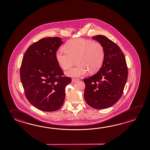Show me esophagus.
<instances>
[{"mask_svg":"<svg viewBox=\"0 0 150 150\" xmlns=\"http://www.w3.org/2000/svg\"><path fill=\"white\" fill-rule=\"evenodd\" d=\"M76 80H78V79H72V83H74L75 81H76Z\"/></svg>","mask_w":150,"mask_h":150,"instance_id":"1","label":"esophagus"}]
</instances>
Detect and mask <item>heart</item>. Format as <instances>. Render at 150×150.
Returning <instances> with one entry per match:
<instances>
[{
    "instance_id": "obj_1",
    "label": "heart",
    "mask_w": 150,
    "mask_h": 150,
    "mask_svg": "<svg viewBox=\"0 0 150 150\" xmlns=\"http://www.w3.org/2000/svg\"><path fill=\"white\" fill-rule=\"evenodd\" d=\"M55 57L63 69L71 67L76 60V67L65 74L71 77H79L88 71L93 74L99 70L105 58V49L101 44L83 38L72 39L59 48L55 53Z\"/></svg>"
}]
</instances>
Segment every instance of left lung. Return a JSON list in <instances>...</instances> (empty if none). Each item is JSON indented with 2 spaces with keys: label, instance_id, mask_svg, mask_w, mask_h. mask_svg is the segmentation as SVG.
<instances>
[{
  "label": "left lung",
  "instance_id": "obj_1",
  "mask_svg": "<svg viewBox=\"0 0 150 150\" xmlns=\"http://www.w3.org/2000/svg\"><path fill=\"white\" fill-rule=\"evenodd\" d=\"M105 49V58L99 71L83 79L84 98L93 108L102 109L115 105L121 98L127 81L125 54L114 42L103 35L92 37Z\"/></svg>",
  "mask_w": 150,
  "mask_h": 150
}]
</instances>
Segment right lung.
<instances>
[{
    "instance_id": "1",
    "label": "right lung",
    "mask_w": 150,
    "mask_h": 150,
    "mask_svg": "<svg viewBox=\"0 0 150 150\" xmlns=\"http://www.w3.org/2000/svg\"><path fill=\"white\" fill-rule=\"evenodd\" d=\"M63 42L47 38L29 47L23 57L20 78L29 102L43 112H54L64 103L65 87L71 81L63 76L55 53Z\"/></svg>"
}]
</instances>
